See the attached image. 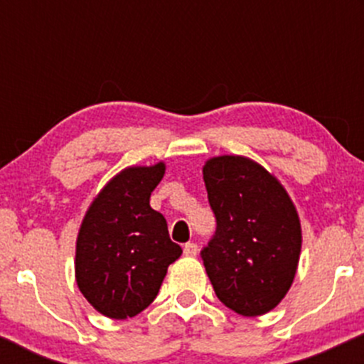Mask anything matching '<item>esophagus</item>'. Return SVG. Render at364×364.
Here are the masks:
<instances>
[{
  "label": "esophagus",
  "mask_w": 364,
  "mask_h": 364,
  "mask_svg": "<svg viewBox=\"0 0 364 364\" xmlns=\"http://www.w3.org/2000/svg\"><path fill=\"white\" fill-rule=\"evenodd\" d=\"M183 252H185L186 257H196L197 253H199V247H197L196 243H186L185 248H183Z\"/></svg>",
  "instance_id": "esophagus-1"
}]
</instances>
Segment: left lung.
Listing matches in <instances>:
<instances>
[{
    "instance_id": "obj_1",
    "label": "left lung",
    "mask_w": 364,
    "mask_h": 364,
    "mask_svg": "<svg viewBox=\"0 0 364 364\" xmlns=\"http://www.w3.org/2000/svg\"><path fill=\"white\" fill-rule=\"evenodd\" d=\"M203 176L216 216L215 237L203 250L215 294L245 317L267 314L289 292L299 264L296 205L277 176L248 156H213Z\"/></svg>"
}]
</instances>
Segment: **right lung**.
I'll return each mask as SVG.
<instances>
[{
	"label": "right lung",
	"mask_w": 364,
	"mask_h": 364,
	"mask_svg": "<svg viewBox=\"0 0 364 364\" xmlns=\"http://www.w3.org/2000/svg\"><path fill=\"white\" fill-rule=\"evenodd\" d=\"M164 174V161L123 168L97 193L80 223L77 287L109 318L123 321L148 308L168 264L183 252L168 237L164 215L149 205Z\"/></svg>",
	"instance_id": "right-lung-1"
}]
</instances>
